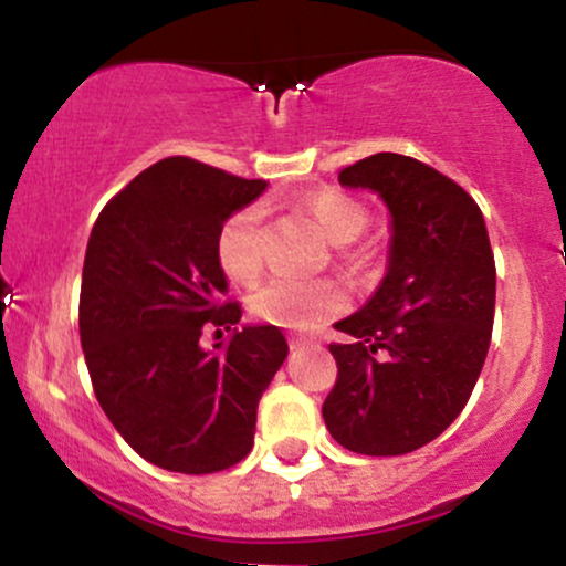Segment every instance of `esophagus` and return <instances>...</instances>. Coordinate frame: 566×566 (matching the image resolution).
<instances>
[{
  "instance_id": "34e87169",
  "label": "esophagus",
  "mask_w": 566,
  "mask_h": 566,
  "mask_svg": "<svg viewBox=\"0 0 566 566\" xmlns=\"http://www.w3.org/2000/svg\"><path fill=\"white\" fill-rule=\"evenodd\" d=\"M305 346H314V340H308V337H297V335L290 337V348H292V350H295V348H305Z\"/></svg>"
}]
</instances>
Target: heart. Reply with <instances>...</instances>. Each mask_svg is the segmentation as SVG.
Wrapping results in <instances>:
<instances>
[{
	"instance_id": "obj_1",
	"label": "heart",
	"mask_w": 566,
	"mask_h": 566,
	"mask_svg": "<svg viewBox=\"0 0 566 566\" xmlns=\"http://www.w3.org/2000/svg\"><path fill=\"white\" fill-rule=\"evenodd\" d=\"M311 218L327 233L329 242L340 244V258L354 269L369 261V250L350 242L361 237L369 226V212L361 201L337 191H322L308 199ZM218 263L231 282L247 284L261 274L263 265V207L250 205L226 218L218 231ZM348 297L337 282L329 279H271L250 297V308L258 319L276 327L308 329L340 314Z\"/></svg>"
}]
</instances>
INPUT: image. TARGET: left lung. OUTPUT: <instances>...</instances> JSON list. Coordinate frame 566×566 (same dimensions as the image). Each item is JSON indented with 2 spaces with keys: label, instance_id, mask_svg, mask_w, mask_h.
I'll return each mask as SVG.
<instances>
[{
  "label": "left lung",
  "instance_id": "obj_1",
  "mask_svg": "<svg viewBox=\"0 0 566 566\" xmlns=\"http://www.w3.org/2000/svg\"><path fill=\"white\" fill-rule=\"evenodd\" d=\"M391 212L388 269L375 295L335 324L337 380L322 405L337 444L407 454L463 412L495 319V258L479 205L454 180L401 154H373L337 175Z\"/></svg>",
  "mask_w": 566,
  "mask_h": 566
}]
</instances>
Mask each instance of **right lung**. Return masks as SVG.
<instances>
[{
	"mask_svg": "<svg viewBox=\"0 0 566 566\" xmlns=\"http://www.w3.org/2000/svg\"><path fill=\"white\" fill-rule=\"evenodd\" d=\"M244 180L188 157L143 170L103 207L87 242L80 337L103 412L148 463L216 473L247 458L258 401L287 359L274 324H239L226 303L218 231L255 201ZM205 326L229 344L200 348Z\"/></svg>",
	"mask_w": 566,
	"mask_h": 566,
	"instance_id": "obj_1",
	"label": "right lung"
}]
</instances>
